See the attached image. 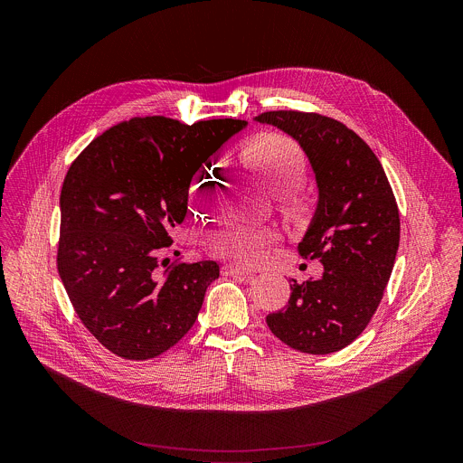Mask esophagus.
<instances>
[{
  "label": "esophagus",
  "instance_id": "obj_1",
  "mask_svg": "<svg viewBox=\"0 0 463 463\" xmlns=\"http://www.w3.org/2000/svg\"><path fill=\"white\" fill-rule=\"evenodd\" d=\"M222 275L223 277H243V279H247L250 275V271L245 269V268H240V266H232V263H225V266L222 268Z\"/></svg>",
  "mask_w": 463,
  "mask_h": 463
}]
</instances>
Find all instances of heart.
<instances>
[{
  "label": "heart",
  "mask_w": 463,
  "mask_h": 463,
  "mask_svg": "<svg viewBox=\"0 0 463 463\" xmlns=\"http://www.w3.org/2000/svg\"><path fill=\"white\" fill-rule=\"evenodd\" d=\"M243 161L266 177L275 186H293L304 174V157L297 145L286 137L269 136L254 141L243 150ZM218 194L216 170L205 166L197 172L190 184V200L195 207L211 203ZM289 216L302 218L309 213V203L304 197H293L288 207ZM273 241V234L266 229H256L249 225H231L209 238V249L214 254L231 256L241 261L256 260L266 247Z\"/></svg>",
  "instance_id": "b5f03b06"
}]
</instances>
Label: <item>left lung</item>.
Segmentation results:
<instances>
[{
    "instance_id": "8db88e82",
    "label": "left lung",
    "mask_w": 463,
    "mask_h": 463,
    "mask_svg": "<svg viewBox=\"0 0 463 463\" xmlns=\"http://www.w3.org/2000/svg\"><path fill=\"white\" fill-rule=\"evenodd\" d=\"M295 137L317 175L320 202L298 254L318 260L317 280H293L289 302L266 322L289 348L326 355L354 343L372 320L400 247V209L372 148L343 122L313 111L258 115Z\"/></svg>"
}]
</instances>
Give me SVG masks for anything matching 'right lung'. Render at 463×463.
<instances>
[{
    "label": "right lung",
    "mask_w": 463,
    "mask_h": 463,
    "mask_svg": "<svg viewBox=\"0 0 463 463\" xmlns=\"http://www.w3.org/2000/svg\"><path fill=\"white\" fill-rule=\"evenodd\" d=\"M247 120L184 124L131 117L97 136L60 192L56 268L88 332L111 354L146 361L194 326L216 261H168L194 174Z\"/></svg>",
    "instance_id": "1"
}]
</instances>
